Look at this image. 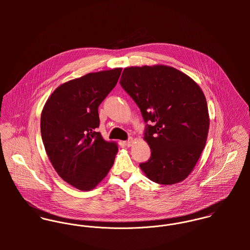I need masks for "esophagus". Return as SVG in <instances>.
I'll return each mask as SVG.
<instances>
[{
  "label": "esophagus",
  "mask_w": 250,
  "mask_h": 250,
  "mask_svg": "<svg viewBox=\"0 0 250 250\" xmlns=\"http://www.w3.org/2000/svg\"><path fill=\"white\" fill-rule=\"evenodd\" d=\"M124 145H126L127 147H130V146H132L133 145V143H134V141H133V139H131V140H129V141H126V142H124Z\"/></svg>",
  "instance_id": "esophagus-1"
}]
</instances>
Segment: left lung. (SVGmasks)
<instances>
[{"label":"left lung","instance_id":"left-lung-1","mask_svg":"<svg viewBox=\"0 0 250 250\" xmlns=\"http://www.w3.org/2000/svg\"><path fill=\"white\" fill-rule=\"evenodd\" d=\"M120 84L141 108L144 141L151 157L140 165L146 177L162 185L187 178L205 147L210 126L206 97L188 75L167 65L124 68Z\"/></svg>","mask_w":250,"mask_h":250}]
</instances>
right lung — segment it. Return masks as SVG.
Returning <instances> with one entry per match:
<instances>
[{"instance_id":"add662e5","label":"right lung","mask_w":250,"mask_h":250,"mask_svg":"<svg viewBox=\"0 0 250 250\" xmlns=\"http://www.w3.org/2000/svg\"><path fill=\"white\" fill-rule=\"evenodd\" d=\"M122 68L88 73L50 95L40 119L42 142L58 174L80 190H91L107 176L118 151L99 127L98 107L116 85Z\"/></svg>"}]
</instances>
